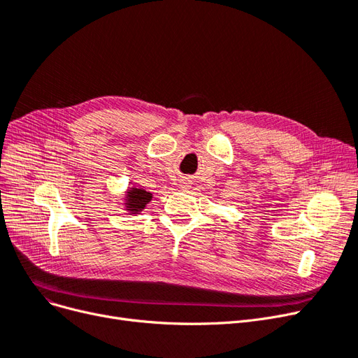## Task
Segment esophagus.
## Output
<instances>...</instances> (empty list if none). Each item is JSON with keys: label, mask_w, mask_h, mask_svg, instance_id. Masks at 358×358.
Returning a JSON list of instances; mask_svg holds the SVG:
<instances>
[{"label": "esophagus", "mask_w": 358, "mask_h": 358, "mask_svg": "<svg viewBox=\"0 0 358 358\" xmlns=\"http://www.w3.org/2000/svg\"><path fill=\"white\" fill-rule=\"evenodd\" d=\"M184 187H185V185H184Z\"/></svg>", "instance_id": "esophagus-1"}]
</instances>
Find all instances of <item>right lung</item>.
<instances>
[{"label": "right lung", "mask_w": 358, "mask_h": 358, "mask_svg": "<svg viewBox=\"0 0 358 358\" xmlns=\"http://www.w3.org/2000/svg\"><path fill=\"white\" fill-rule=\"evenodd\" d=\"M127 196H129L127 208H130L129 210L131 212H141V209H143L148 201L152 199V194L142 189H133L129 192Z\"/></svg>", "instance_id": "obj_1"}]
</instances>
